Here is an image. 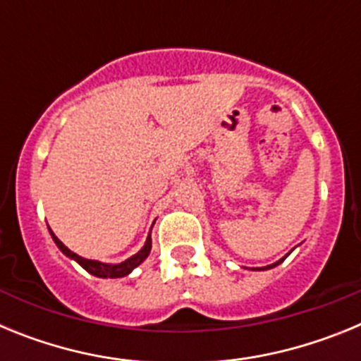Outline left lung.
Returning a JSON list of instances; mask_svg holds the SVG:
<instances>
[{"label": "left lung", "instance_id": "obj_1", "mask_svg": "<svg viewBox=\"0 0 361 361\" xmlns=\"http://www.w3.org/2000/svg\"><path fill=\"white\" fill-rule=\"evenodd\" d=\"M286 257H288V255H286ZM286 257L283 258H280L279 262H275V264H271V266H267V267H258V269H271V267H275V266H279L280 262H283V260H286Z\"/></svg>", "mask_w": 361, "mask_h": 361}]
</instances>
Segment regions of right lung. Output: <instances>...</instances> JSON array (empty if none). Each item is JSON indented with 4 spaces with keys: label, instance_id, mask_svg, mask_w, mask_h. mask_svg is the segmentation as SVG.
<instances>
[{
    "label": "right lung",
    "instance_id": "add662e5",
    "mask_svg": "<svg viewBox=\"0 0 361 361\" xmlns=\"http://www.w3.org/2000/svg\"><path fill=\"white\" fill-rule=\"evenodd\" d=\"M50 235H52L54 242H56V245L59 247V250L63 251V255H66L68 258H72V260H75V262L79 264V266L82 267V269H86L90 275L94 276H99V279H121V276H126L130 275L133 269H135L139 264H142L148 258L149 251H152V237L148 235V238H146L145 245H142L141 251H137L133 257L126 258L124 262H119V264H104V262H99V260H88V258H82L79 257L78 253H73V251H70L68 247H66L65 244H63L59 238L56 237L52 233V229H49Z\"/></svg>",
    "mask_w": 361,
    "mask_h": 361
}]
</instances>
